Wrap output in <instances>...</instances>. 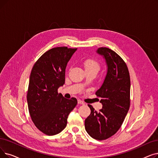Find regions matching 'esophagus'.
I'll return each instance as SVG.
<instances>
[{
    "instance_id": "34e87169",
    "label": "esophagus",
    "mask_w": 158,
    "mask_h": 158,
    "mask_svg": "<svg viewBox=\"0 0 158 158\" xmlns=\"http://www.w3.org/2000/svg\"><path fill=\"white\" fill-rule=\"evenodd\" d=\"M78 104H79V105H85V102L83 101H82L81 100L79 99L78 100Z\"/></svg>"
}]
</instances>
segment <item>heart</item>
I'll return each instance as SVG.
<instances>
[{
  "mask_svg": "<svg viewBox=\"0 0 158 158\" xmlns=\"http://www.w3.org/2000/svg\"><path fill=\"white\" fill-rule=\"evenodd\" d=\"M85 70H95L98 72L100 69V64L98 60L94 59H86L83 61Z\"/></svg>",
  "mask_w": 158,
  "mask_h": 158,
  "instance_id": "heart-1",
  "label": "heart"
}]
</instances>
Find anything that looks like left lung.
Here are the masks:
<instances>
[{
	"instance_id": "obj_1",
	"label": "left lung",
	"mask_w": 158,
	"mask_h": 158,
	"mask_svg": "<svg viewBox=\"0 0 158 158\" xmlns=\"http://www.w3.org/2000/svg\"><path fill=\"white\" fill-rule=\"evenodd\" d=\"M97 53L103 56L108 66L103 83L95 92L102 108L97 112L88 105L91 113L85 127L92 138L101 141L114 135L124 121L130 105V79L128 67L118 53L105 47Z\"/></svg>"
}]
</instances>
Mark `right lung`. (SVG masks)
Segmentation results:
<instances>
[{
	"label": "right lung",
	"mask_w": 158,
	"mask_h": 158,
	"mask_svg": "<svg viewBox=\"0 0 158 158\" xmlns=\"http://www.w3.org/2000/svg\"><path fill=\"white\" fill-rule=\"evenodd\" d=\"M77 48L56 47L46 52L34 64L30 73L27 102L34 125L44 134L60 133L77 104L76 98H64L58 88L65 82V70Z\"/></svg>",
	"instance_id": "add662e5"
}]
</instances>
